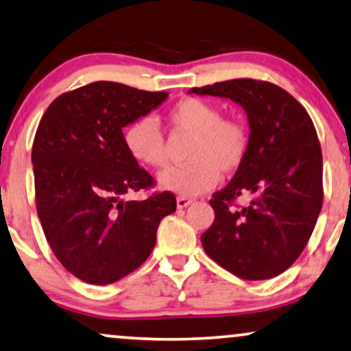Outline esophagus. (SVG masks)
Returning a JSON list of instances; mask_svg holds the SVG:
<instances>
[{
	"instance_id": "esophagus-1",
	"label": "esophagus",
	"mask_w": 351,
	"mask_h": 351,
	"mask_svg": "<svg viewBox=\"0 0 351 351\" xmlns=\"http://www.w3.org/2000/svg\"><path fill=\"white\" fill-rule=\"evenodd\" d=\"M192 203H193V199H190V198H185V197L177 198V208H179V209H184V208H186V206H189V204H192Z\"/></svg>"
}]
</instances>
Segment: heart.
I'll use <instances>...</instances> for the list:
<instances>
[{"instance_id":"1","label":"heart","mask_w":351,"mask_h":351,"mask_svg":"<svg viewBox=\"0 0 351 351\" xmlns=\"http://www.w3.org/2000/svg\"><path fill=\"white\" fill-rule=\"evenodd\" d=\"M176 130L193 134L189 159L184 167H171L159 174L162 190L180 197H197L219 182L221 172L232 174L242 167L248 153V132L240 121L222 119L215 104L198 98H185L167 114ZM124 145L140 165L162 167L166 165L165 136L158 122L149 116L127 125Z\"/></svg>"}]
</instances>
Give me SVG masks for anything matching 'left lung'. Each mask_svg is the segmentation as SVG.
Returning <instances> with one entry per match:
<instances>
[{
  "mask_svg": "<svg viewBox=\"0 0 351 351\" xmlns=\"http://www.w3.org/2000/svg\"><path fill=\"white\" fill-rule=\"evenodd\" d=\"M189 93L229 98L247 112L248 153L242 167L209 202L215 222L202 235L204 252L245 280L289 269L306 247L322 208V153L302 104L269 82L234 79ZM252 193L243 208H230Z\"/></svg>",
  "mask_w": 351,
  "mask_h": 351,
  "instance_id": "1",
  "label": "left lung"
}]
</instances>
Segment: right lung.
Masks as SVG:
<instances>
[{"mask_svg": "<svg viewBox=\"0 0 351 351\" xmlns=\"http://www.w3.org/2000/svg\"><path fill=\"white\" fill-rule=\"evenodd\" d=\"M167 99L116 82L62 93L36 129L32 162L36 213L54 256L95 285L122 279L153 252L161 219L176 211L171 192L124 197L154 185L130 156L122 129Z\"/></svg>", "mask_w": 351, "mask_h": 351, "instance_id": "obj_1", "label": "right lung"}]
</instances>
